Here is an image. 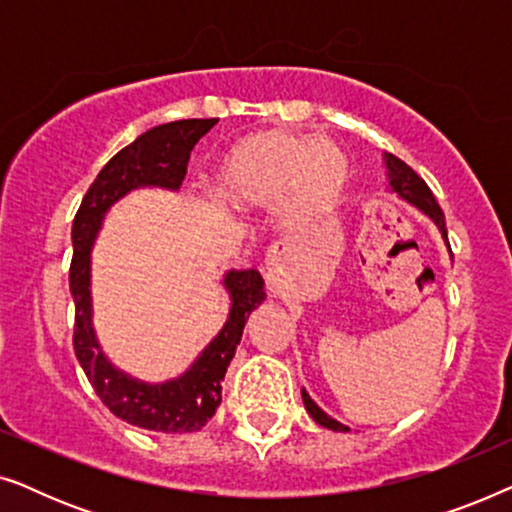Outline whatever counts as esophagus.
Instances as JSON below:
<instances>
[{"mask_svg": "<svg viewBox=\"0 0 512 512\" xmlns=\"http://www.w3.org/2000/svg\"><path fill=\"white\" fill-rule=\"evenodd\" d=\"M265 263H268L270 272L275 270V268H279V265H282V251H279L277 247L270 249V254H268V258H265Z\"/></svg>", "mask_w": 512, "mask_h": 512, "instance_id": "34e87169", "label": "esophagus"}]
</instances>
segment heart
Listing matches in <instances>:
<instances>
[{
	"mask_svg": "<svg viewBox=\"0 0 512 512\" xmlns=\"http://www.w3.org/2000/svg\"><path fill=\"white\" fill-rule=\"evenodd\" d=\"M347 181L349 158L338 144L286 130L237 139L212 172L214 193L230 207L268 209L284 200L296 219L331 212Z\"/></svg>",
	"mask_w": 512,
	"mask_h": 512,
	"instance_id": "heart-1",
	"label": "heart"
}]
</instances>
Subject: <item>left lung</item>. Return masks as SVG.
Segmentation results:
<instances>
[{"mask_svg":"<svg viewBox=\"0 0 512 512\" xmlns=\"http://www.w3.org/2000/svg\"><path fill=\"white\" fill-rule=\"evenodd\" d=\"M384 165H387V177H389V188L391 193H396L398 198L410 202L412 207L419 209L426 219L433 221V226L438 228L440 237L445 240V247L450 249V242H447V228H445V214L443 209H440V205L436 202V198H433V193L429 191V186L424 184V179H419L415 170L412 167H408L403 163V160H398L396 156H391V153H384ZM452 256V251H450ZM300 394H303V403H305V410L310 412V417L314 419V422L324 426V429H331V431H340L345 433L349 431V426L340 424L338 419H333L331 415H326L324 410L319 408L317 403L312 401L310 394H307L305 389H300Z\"/></svg>","mask_w":512,"mask_h":512,"instance_id":"left-lung-1","label":"left lung"}]
</instances>
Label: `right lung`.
<instances>
[{"label": "right lung", "mask_w": 512, "mask_h": 512, "mask_svg": "<svg viewBox=\"0 0 512 512\" xmlns=\"http://www.w3.org/2000/svg\"><path fill=\"white\" fill-rule=\"evenodd\" d=\"M216 123L219 118H188V121H172L146 130L102 167L74 216L69 291L76 307V359L100 401L118 419L139 429L193 433L214 417L221 403V382L240 345L249 314L265 300V284L261 272L254 268L228 270L223 275V286L228 291L230 310L216 338L179 377L165 382H144L116 368L97 340L93 293H90V251L104 216L130 191L146 186L179 191L193 146Z\"/></svg>", "instance_id": "right-lung-1"}]
</instances>
